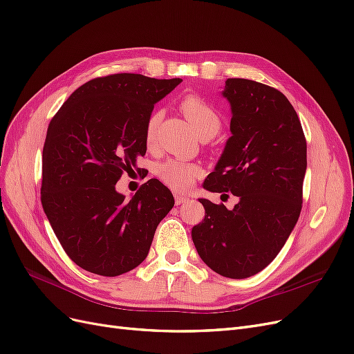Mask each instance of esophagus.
Masks as SVG:
<instances>
[{
  "instance_id": "obj_1",
  "label": "esophagus",
  "mask_w": 354,
  "mask_h": 354,
  "mask_svg": "<svg viewBox=\"0 0 354 354\" xmlns=\"http://www.w3.org/2000/svg\"><path fill=\"white\" fill-rule=\"evenodd\" d=\"M189 201V198L187 197V195H184V194H175V204L176 205H180V204H187Z\"/></svg>"
}]
</instances>
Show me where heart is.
Wrapping results in <instances>:
<instances>
[{
    "label": "heart",
    "mask_w": 354,
    "mask_h": 354,
    "mask_svg": "<svg viewBox=\"0 0 354 354\" xmlns=\"http://www.w3.org/2000/svg\"><path fill=\"white\" fill-rule=\"evenodd\" d=\"M180 111L184 112L187 120L191 122L195 133L200 137L212 136L214 137L221 128V118L218 112L212 106L210 103L198 96H185L179 103ZM162 120L160 112L150 113L146 122V129H144V138L146 144L151 147L156 140L157 128H159ZM200 169L197 165L187 163L176 159H170L157 167V175L165 182L166 185L176 191H187L192 187L195 178H197Z\"/></svg>",
    "instance_id": "b5f03b06"
}]
</instances>
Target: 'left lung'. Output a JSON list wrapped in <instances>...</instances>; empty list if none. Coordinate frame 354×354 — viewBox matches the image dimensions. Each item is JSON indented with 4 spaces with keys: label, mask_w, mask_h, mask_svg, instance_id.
<instances>
[{
    "label": "left lung",
    "mask_w": 354,
    "mask_h": 354,
    "mask_svg": "<svg viewBox=\"0 0 354 354\" xmlns=\"http://www.w3.org/2000/svg\"><path fill=\"white\" fill-rule=\"evenodd\" d=\"M221 96L230 103L232 137L204 189L232 192V210L205 198L203 223L191 236L213 271L246 279L281 251L302 210L306 140L292 103L277 88L227 78Z\"/></svg>",
    "instance_id": "1"
}]
</instances>
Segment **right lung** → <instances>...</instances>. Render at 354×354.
<instances>
[{
	"label": "right lung",
	"mask_w": 354,
	"mask_h": 354,
	"mask_svg": "<svg viewBox=\"0 0 354 354\" xmlns=\"http://www.w3.org/2000/svg\"><path fill=\"white\" fill-rule=\"evenodd\" d=\"M182 80L112 74L78 87L48 127L41 200L64 251L83 270L116 277L146 259L154 232L175 204L159 179L131 197L115 189L146 154L154 104Z\"/></svg>",
	"instance_id": "right-lung-1"
}]
</instances>
